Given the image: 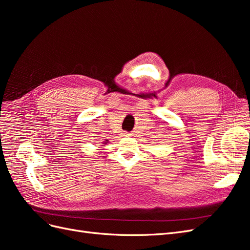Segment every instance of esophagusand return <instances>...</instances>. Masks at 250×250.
<instances>
[{
    "mask_svg": "<svg viewBox=\"0 0 250 250\" xmlns=\"http://www.w3.org/2000/svg\"><path fill=\"white\" fill-rule=\"evenodd\" d=\"M128 135H130L128 132H124V137H128Z\"/></svg>",
    "mask_w": 250,
    "mask_h": 250,
    "instance_id": "obj_1",
    "label": "esophagus"
}]
</instances>
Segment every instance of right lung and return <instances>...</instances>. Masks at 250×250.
Returning <instances> with one entry per match:
<instances>
[{
	"mask_svg": "<svg viewBox=\"0 0 250 250\" xmlns=\"http://www.w3.org/2000/svg\"><path fill=\"white\" fill-rule=\"evenodd\" d=\"M107 142H108V140H105V141H104V143H103V144H107Z\"/></svg>",
	"mask_w": 250,
	"mask_h": 250,
	"instance_id": "right-lung-1",
	"label": "right lung"
}]
</instances>
